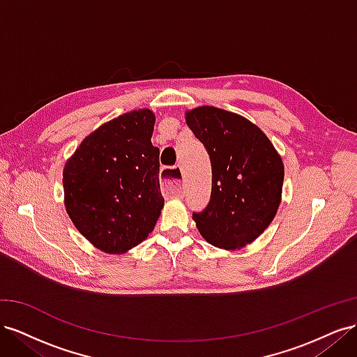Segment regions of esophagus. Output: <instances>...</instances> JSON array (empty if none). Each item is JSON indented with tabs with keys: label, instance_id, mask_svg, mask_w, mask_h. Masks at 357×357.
I'll return each mask as SVG.
<instances>
[{
	"label": "esophagus",
	"instance_id": "esophagus-1",
	"mask_svg": "<svg viewBox=\"0 0 357 357\" xmlns=\"http://www.w3.org/2000/svg\"><path fill=\"white\" fill-rule=\"evenodd\" d=\"M180 168H164L160 171V185L162 192L168 197H181L183 195V183L178 177Z\"/></svg>",
	"mask_w": 357,
	"mask_h": 357
}]
</instances>
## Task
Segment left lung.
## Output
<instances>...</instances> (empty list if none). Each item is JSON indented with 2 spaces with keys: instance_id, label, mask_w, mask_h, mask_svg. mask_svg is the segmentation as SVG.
I'll return each mask as SVG.
<instances>
[{
  "instance_id": "obj_1",
  "label": "left lung",
  "mask_w": 357,
  "mask_h": 357,
  "mask_svg": "<svg viewBox=\"0 0 357 357\" xmlns=\"http://www.w3.org/2000/svg\"><path fill=\"white\" fill-rule=\"evenodd\" d=\"M186 123L211 160V197L197 228L214 247L240 250L275 218L282 202L283 160L269 138L245 117L204 105L186 112Z\"/></svg>"
}]
</instances>
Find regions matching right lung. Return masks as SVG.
Segmentation results:
<instances>
[{
	"label": "right lung",
	"mask_w": 357,
	"mask_h": 357,
	"mask_svg": "<svg viewBox=\"0 0 357 357\" xmlns=\"http://www.w3.org/2000/svg\"><path fill=\"white\" fill-rule=\"evenodd\" d=\"M155 114L125 113L86 137L63 167V199L77 231L96 248L121 255L144 241L164 208Z\"/></svg>",
	"instance_id": "1"
}]
</instances>
